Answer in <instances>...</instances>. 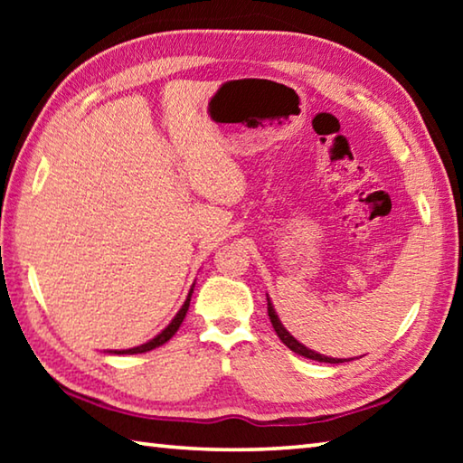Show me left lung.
<instances>
[{
  "instance_id": "1",
  "label": "left lung",
  "mask_w": 463,
  "mask_h": 463,
  "mask_svg": "<svg viewBox=\"0 0 463 463\" xmlns=\"http://www.w3.org/2000/svg\"><path fill=\"white\" fill-rule=\"evenodd\" d=\"M268 315H269V320H271L273 328H276L279 341L284 343L288 349H292L294 354L302 355V357H308V359H315V362H323V364H345V362H349V359H336V357H328V355H323V354H317V351L308 349L307 345H302L300 341L294 339V336L286 331V326L281 325V320L278 318V312H276V308H273V304H271L269 298H268Z\"/></svg>"
}]
</instances>
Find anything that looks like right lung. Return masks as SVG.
<instances>
[{
  "label": "right lung",
  "instance_id": "add662e5",
  "mask_svg": "<svg viewBox=\"0 0 463 463\" xmlns=\"http://www.w3.org/2000/svg\"><path fill=\"white\" fill-rule=\"evenodd\" d=\"M192 294H194V286H192V289H190V294H187V298H185V302H184V307L179 308V312L177 315L174 317V320H171V323L163 328V331L156 335V336H153L151 341H146V343H143V345H138V347H132V349H116V351H108V354H116V355H135V354H146V351H151V349H155V347H159V345H163V343H167L171 336H174L175 333H177V328L182 326V323H184V318H185V312H187V308H190V300H192Z\"/></svg>",
  "mask_w": 463,
  "mask_h": 463
}]
</instances>
